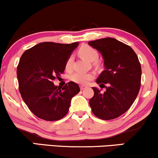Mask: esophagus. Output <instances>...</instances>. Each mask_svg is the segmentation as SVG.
<instances>
[{"label": "esophagus", "mask_w": 158, "mask_h": 158, "mask_svg": "<svg viewBox=\"0 0 158 158\" xmlns=\"http://www.w3.org/2000/svg\"><path fill=\"white\" fill-rule=\"evenodd\" d=\"M80 88H81V90H83L84 89H85V88H86V85H80Z\"/></svg>", "instance_id": "1"}]
</instances>
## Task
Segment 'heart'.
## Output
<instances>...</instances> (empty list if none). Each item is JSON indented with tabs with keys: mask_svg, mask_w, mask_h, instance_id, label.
Here are the masks:
<instances>
[{
	"mask_svg": "<svg viewBox=\"0 0 158 158\" xmlns=\"http://www.w3.org/2000/svg\"><path fill=\"white\" fill-rule=\"evenodd\" d=\"M79 54L82 57L88 59L89 61H95L97 60L99 54H98L97 51L93 47L87 46H82L79 49ZM73 56H69L65 62V69L67 72H70L73 69ZM94 77V74L92 73H81V72H76L73 74L71 75L70 79L75 83L82 84H86L89 83V81H91Z\"/></svg>",
	"mask_w": 158,
	"mask_h": 158,
	"instance_id": "heart-1",
	"label": "heart"
}]
</instances>
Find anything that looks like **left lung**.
I'll use <instances>...</instances> for the list:
<instances>
[{
  "label": "left lung",
  "mask_w": 158,
  "mask_h": 158,
  "mask_svg": "<svg viewBox=\"0 0 158 158\" xmlns=\"http://www.w3.org/2000/svg\"><path fill=\"white\" fill-rule=\"evenodd\" d=\"M89 44L99 51L104 59V70L97 83L100 88L106 89L102 93L92 87L94 94L89 104L97 118L114 119L128 111L137 97L142 77L140 62L130 46L114 38L98 39Z\"/></svg>",
  "instance_id": "8db88e82"
}]
</instances>
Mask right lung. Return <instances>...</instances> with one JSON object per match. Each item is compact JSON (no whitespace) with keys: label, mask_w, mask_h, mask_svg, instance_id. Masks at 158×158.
Returning a JSON list of instances; mask_svg holds the SVG:
<instances>
[{"label":"right lung","mask_w":158,"mask_h":158,"mask_svg":"<svg viewBox=\"0 0 158 158\" xmlns=\"http://www.w3.org/2000/svg\"><path fill=\"white\" fill-rule=\"evenodd\" d=\"M77 46L78 42H44L22 55L16 70L19 92L30 111L40 119L56 121L64 118L72 98L81 91L73 81L62 88L53 83L63 74L66 60Z\"/></svg>","instance_id":"obj_1"}]
</instances>
